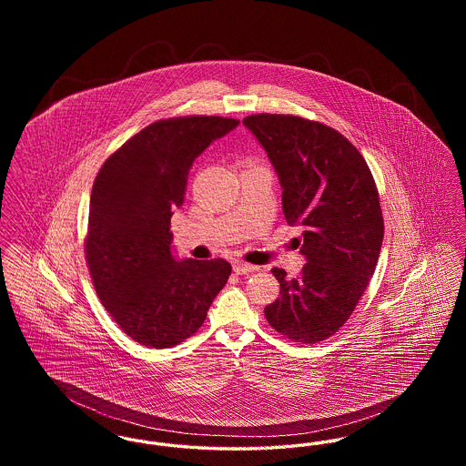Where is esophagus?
Instances as JSON below:
<instances>
[{"instance_id":"1","label":"esophagus","mask_w":466,"mask_h":466,"mask_svg":"<svg viewBox=\"0 0 466 466\" xmlns=\"http://www.w3.org/2000/svg\"><path fill=\"white\" fill-rule=\"evenodd\" d=\"M258 267L246 264V262H236L234 264V272L236 274H248V272H255Z\"/></svg>"}]
</instances>
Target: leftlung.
Returning <instances> with one entry per match:
<instances>
[{"instance_id": "obj_1", "label": "left lung", "mask_w": 466, "mask_h": 466, "mask_svg": "<svg viewBox=\"0 0 466 466\" xmlns=\"http://www.w3.org/2000/svg\"><path fill=\"white\" fill-rule=\"evenodd\" d=\"M243 124L278 175L287 222L304 228L297 241L308 264L293 279L272 268L281 291L267 321L295 342H319L346 323L376 270L384 222L374 177L355 147L319 122L260 113Z\"/></svg>"}]
</instances>
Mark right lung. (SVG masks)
Instances as JSON below:
<instances>
[{"mask_svg": "<svg viewBox=\"0 0 466 466\" xmlns=\"http://www.w3.org/2000/svg\"><path fill=\"white\" fill-rule=\"evenodd\" d=\"M239 120L185 116L134 134L92 187L87 264L96 291L136 342L171 348L198 332L232 267L177 258L171 217L185 200L194 160Z\"/></svg>", "mask_w": 466, "mask_h": 466, "instance_id": "1", "label": "right lung"}]
</instances>
